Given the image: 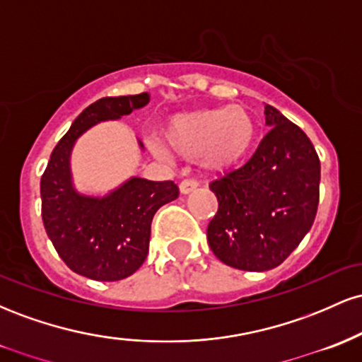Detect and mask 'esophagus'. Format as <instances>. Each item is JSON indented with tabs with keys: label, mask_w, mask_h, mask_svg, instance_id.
<instances>
[{
	"label": "esophagus",
	"mask_w": 362,
	"mask_h": 362,
	"mask_svg": "<svg viewBox=\"0 0 362 362\" xmlns=\"http://www.w3.org/2000/svg\"><path fill=\"white\" fill-rule=\"evenodd\" d=\"M199 187V182L194 180V178H185V180L180 182V194H190L194 192L195 189Z\"/></svg>",
	"instance_id": "obj_1"
}]
</instances>
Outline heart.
I'll list each match as a JSON object with an SVG mask.
<instances>
[{
  "label": "heart",
  "instance_id": "obj_1",
  "mask_svg": "<svg viewBox=\"0 0 362 362\" xmlns=\"http://www.w3.org/2000/svg\"><path fill=\"white\" fill-rule=\"evenodd\" d=\"M257 136V122L247 107L231 105L177 114L163 127L168 151L184 158L202 156L211 168H228L248 155ZM153 153L165 155L160 144Z\"/></svg>",
  "mask_w": 362,
  "mask_h": 362
}]
</instances>
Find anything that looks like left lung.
Here are the masks:
<instances>
[{"label": "left lung", "mask_w": 362, "mask_h": 362, "mask_svg": "<svg viewBox=\"0 0 362 362\" xmlns=\"http://www.w3.org/2000/svg\"><path fill=\"white\" fill-rule=\"evenodd\" d=\"M265 124L271 131L250 160L209 185L219 206L207 243L223 264L240 271L281 265L317 216L320 160L310 138L271 105Z\"/></svg>", "instance_id": "8db88e82"}]
</instances>
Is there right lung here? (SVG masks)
I'll return each instance as SVG.
<instances>
[{"label": "right lung", "mask_w": 362, "mask_h": 362, "mask_svg": "<svg viewBox=\"0 0 362 362\" xmlns=\"http://www.w3.org/2000/svg\"><path fill=\"white\" fill-rule=\"evenodd\" d=\"M149 93L105 97L74 119L54 148L40 178L42 221L47 236L73 272L93 281H120L146 260L153 216L178 197L172 180L131 177L110 194H80L71 178V151L76 139L95 124L117 120L148 105ZM139 146L143 143L139 141Z\"/></svg>", "instance_id": "1"}]
</instances>
